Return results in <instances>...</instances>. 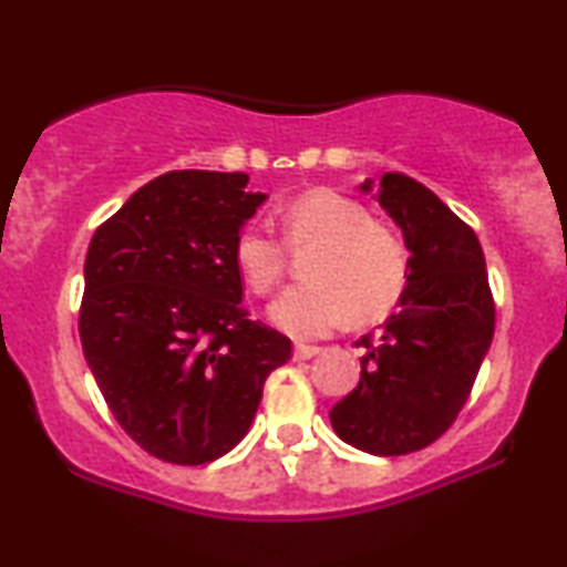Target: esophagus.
<instances>
[{"mask_svg":"<svg viewBox=\"0 0 567 567\" xmlns=\"http://www.w3.org/2000/svg\"><path fill=\"white\" fill-rule=\"evenodd\" d=\"M317 353H320V348H317V346H309V343H297V346H293V355H297L299 361L312 359V355H317Z\"/></svg>","mask_w":567,"mask_h":567,"instance_id":"34e87169","label":"esophagus"}]
</instances>
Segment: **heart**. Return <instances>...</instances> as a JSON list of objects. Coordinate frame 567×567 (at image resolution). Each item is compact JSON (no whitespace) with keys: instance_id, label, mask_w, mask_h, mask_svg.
Here are the masks:
<instances>
[{"instance_id":"1","label":"heart","mask_w":567,"mask_h":567,"mask_svg":"<svg viewBox=\"0 0 567 567\" xmlns=\"http://www.w3.org/2000/svg\"><path fill=\"white\" fill-rule=\"evenodd\" d=\"M284 235L291 245L322 243L309 262V284L286 289L270 320L297 338L328 336L348 317L371 322L405 293L410 252L390 227L371 219L361 200L315 188L284 206ZM235 262L245 284L266 297L286 274V243L262 224H247L235 239Z\"/></svg>"}]
</instances>
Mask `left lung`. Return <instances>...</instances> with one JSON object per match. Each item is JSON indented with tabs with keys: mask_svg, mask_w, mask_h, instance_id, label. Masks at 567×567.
<instances>
[{
	"mask_svg": "<svg viewBox=\"0 0 567 567\" xmlns=\"http://www.w3.org/2000/svg\"><path fill=\"white\" fill-rule=\"evenodd\" d=\"M377 198L405 235L410 278L398 312L377 336L355 340L361 382L336 402L330 421L346 444L400 456L452 429L491 348L495 301L477 235L436 193L384 173Z\"/></svg>",
	"mask_w": 567,
	"mask_h": 567,
	"instance_id": "left-lung-1",
	"label": "left lung"
}]
</instances>
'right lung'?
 <instances>
[{
    "label": "right lung",
    "mask_w": 567,
    "mask_h": 567,
    "mask_svg": "<svg viewBox=\"0 0 567 567\" xmlns=\"http://www.w3.org/2000/svg\"><path fill=\"white\" fill-rule=\"evenodd\" d=\"M247 181L154 177L100 224L84 260V359L121 429L162 462L231 452L291 359V340L243 307L235 239L266 200Z\"/></svg>",
    "instance_id": "obj_1"
}]
</instances>
